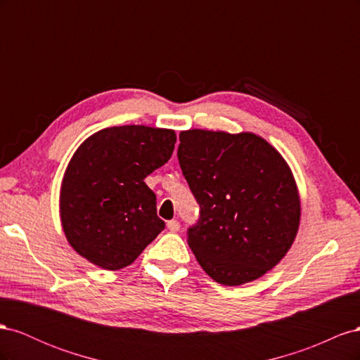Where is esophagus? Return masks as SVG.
<instances>
[{
	"instance_id": "1",
	"label": "esophagus",
	"mask_w": 360,
	"mask_h": 360,
	"mask_svg": "<svg viewBox=\"0 0 360 360\" xmlns=\"http://www.w3.org/2000/svg\"><path fill=\"white\" fill-rule=\"evenodd\" d=\"M167 226H168V230H169L171 233H177V231L180 230V224H179V221H176V219L168 221Z\"/></svg>"
}]
</instances>
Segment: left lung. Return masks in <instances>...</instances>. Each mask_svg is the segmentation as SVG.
Segmentation results:
<instances>
[{"label":"left lung","mask_w":360,"mask_h":360,"mask_svg":"<svg viewBox=\"0 0 360 360\" xmlns=\"http://www.w3.org/2000/svg\"><path fill=\"white\" fill-rule=\"evenodd\" d=\"M179 162L200 221L188 245L222 285L252 282L285 257L300 224V197L285 159L250 132H180Z\"/></svg>","instance_id":"obj_1"}]
</instances>
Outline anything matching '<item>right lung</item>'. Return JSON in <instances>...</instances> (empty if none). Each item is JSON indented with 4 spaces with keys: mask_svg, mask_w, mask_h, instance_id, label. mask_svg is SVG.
<instances>
[{
    "mask_svg": "<svg viewBox=\"0 0 360 360\" xmlns=\"http://www.w3.org/2000/svg\"><path fill=\"white\" fill-rule=\"evenodd\" d=\"M172 129L114 126L75 151L60 189V217L69 245L105 270L123 269L165 228L144 179L169 160Z\"/></svg>",
    "mask_w": 360,
    "mask_h": 360,
    "instance_id": "right-lung-1",
    "label": "right lung"
}]
</instances>
